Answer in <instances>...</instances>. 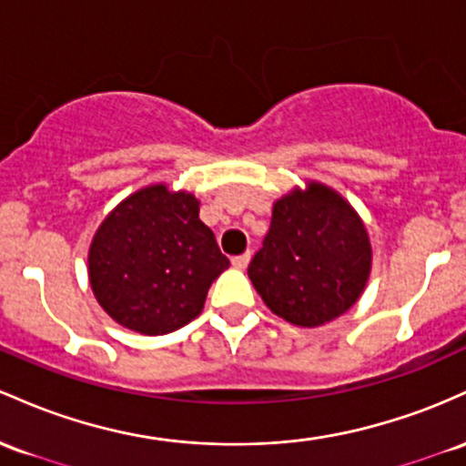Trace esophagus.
Wrapping results in <instances>:
<instances>
[{"mask_svg": "<svg viewBox=\"0 0 466 466\" xmlns=\"http://www.w3.org/2000/svg\"><path fill=\"white\" fill-rule=\"evenodd\" d=\"M248 261H250V253H242V255H235V258L231 259V264L238 270H244L248 266Z\"/></svg>", "mask_w": 466, "mask_h": 466, "instance_id": "1", "label": "esophagus"}]
</instances>
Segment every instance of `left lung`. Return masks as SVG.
<instances>
[{"label": "left lung", "mask_w": 466, "mask_h": 466, "mask_svg": "<svg viewBox=\"0 0 466 466\" xmlns=\"http://www.w3.org/2000/svg\"><path fill=\"white\" fill-rule=\"evenodd\" d=\"M370 266L372 248L357 211L337 191L310 182L275 202L248 277L277 317L315 328L357 303Z\"/></svg>", "instance_id": "left-lung-1"}]
</instances>
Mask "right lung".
Wrapping results in <instances>:
<instances>
[{
  "label": "right lung",
  "instance_id": "obj_1",
  "mask_svg": "<svg viewBox=\"0 0 466 466\" xmlns=\"http://www.w3.org/2000/svg\"><path fill=\"white\" fill-rule=\"evenodd\" d=\"M90 284L114 321L140 334H167L193 321L213 281L228 268L191 193L165 185L136 191L98 227Z\"/></svg>",
  "mask_w": 466,
  "mask_h": 466
}]
</instances>
